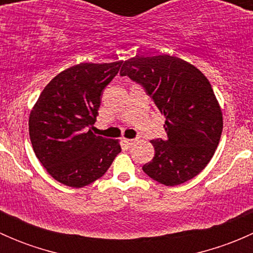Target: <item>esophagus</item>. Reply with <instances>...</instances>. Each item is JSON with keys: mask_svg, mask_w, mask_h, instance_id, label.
<instances>
[{"mask_svg": "<svg viewBox=\"0 0 253 253\" xmlns=\"http://www.w3.org/2000/svg\"><path fill=\"white\" fill-rule=\"evenodd\" d=\"M124 142L126 143L127 145H129V147H131L132 144H133L134 143V139H129V138H124Z\"/></svg>", "mask_w": 253, "mask_h": 253, "instance_id": "esophagus-1", "label": "esophagus"}]
</instances>
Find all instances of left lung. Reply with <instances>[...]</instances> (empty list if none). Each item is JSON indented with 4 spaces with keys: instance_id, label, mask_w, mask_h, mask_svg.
Masks as SVG:
<instances>
[{
    "instance_id": "left-lung-1",
    "label": "left lung",
    "mask_w": 253,
    "mask_h": 253,
    "mask_svg": "<svg viewBox=\"0 0 253 253\" xmlns=\"http://www.w3.org/2000/svg\"><path fill=\"white\" fill-rule=\"evenodd\" d=\"M122 63L121 76L141 83L165 117L168 137L150 141L155 154L143 171L165 186L193 178L211 162L223 131V112L209 81L175 56H136Z\"/></svg>"
}]
</instances>
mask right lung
Listing matches in <instances>:
<instances>
[{
    "instance_id": "add662e5",
    "label": "right lung",
    "mask_w": 253,
    "mask_h": 253,
    "mask_svg": "<svg viewBox=\"0 0 253 253\" xmlns=\"http://www.w3.org/2000/svg\"><path fill=\"white\" fill-rule=\"evenodd\" d=\"M121 61L79 63L58 73L29 115L35 155L58 182L73 188L90 185L121 152L120 139L95 136L93 126L103 89L117 75Z\"/></svg>"
}]
</instances>
